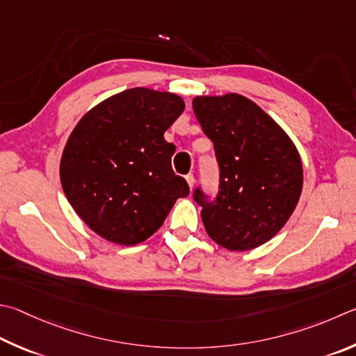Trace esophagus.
<instances>
[{
	"instance_id": "esophagus-1",
	"label": "esophagus",
	"mask_w": 356,
	"mask_h": 356,
	"mask_svg": "<svg viewBox=\"0 0 356 356\" xmlns=\"http://www.w3.org/2000/svg\"><path fill=\"white\" fill-rule=\"evenodd\" d=\"M185 179H186V182H188L190 188L193 190V186H195V176H193V174H186Z\"/></svg>"
}]
</instances>
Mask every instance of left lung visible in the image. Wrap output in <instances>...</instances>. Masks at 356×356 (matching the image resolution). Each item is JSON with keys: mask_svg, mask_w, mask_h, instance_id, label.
Returning a JSON list of instances; mask_svg holds the SVG:
<instances>
[{"mask_svg": "<svg viewBox=\"0 0 356 356\" xmlns=\"http://www.w3.org/2000/svg\"><path fill=\"white\" fill-rule=\"evenodd\" d=\"M193 111L213 141L219 165L215 200L196 188L204 227L229 250H250L269 241L299 202L302 160L286 132L238 93L196 96Z\"/></svg>", "mask_w": 356, "mask_h": 356, "instance_id": "obj_1", "label": "left lung"}]
</instances>
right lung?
Instances as JSON below:
<instances>
[{"instance_id":"add662e5","label":"right lung","mask_w":356,"mask_h":356,"mask_svg":"<svg viewBox=\"0 0 356 356\" xmlns=\"http://www.w3.org/2000/svg\"><path fill=\"white\" fill-rule=\"evenodd\" d=\"M185 102L151 88H129L99 102L73 129L60 160L68 202L95 234L121 245L145 241L161 227L179 197L176 146L163 134Z\"/></svg>"}]
</instances>
